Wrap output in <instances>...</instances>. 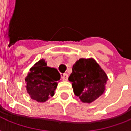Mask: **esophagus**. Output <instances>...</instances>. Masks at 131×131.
I'll return each instance as SVG.
<instances>
[{
    "label": "esophagus",
    "mask_w": 131,
    "mask_h": 131,
    "mask_svg": "<svg viewBox=\"0 0 131 131\" xmlns=\"http://www.w3.org/2000/svg\"><path fill=\"white\" fill-rule=\"evenodd\" d=\"M62 78L63 81H67V80H68V74H63L62 75Z\"/></svg>",
    "instance_id": "34e87169"
}]
</instances>
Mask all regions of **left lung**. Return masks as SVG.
Instances as JSON below:
<instances>
[{
	"label": "left lung",
	"mask_w": 131,
	"mask_h": 131,
	"mask_svg": "<svg viewBox=\"0 0 131 131\" xmlns=\"http://www.w3.org/2000/svg\"><path fill=\"white\" fill-rule=\"evenodd\" d=\"M108 77L93 58H81L73 65L69 77L74 94L90 104L104 93Z\"/></svg>",
	"instance_id": "obj_1"
}]
</instances>
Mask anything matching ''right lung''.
Returning <instances> with one entry per match:
<instances>
[{
	"label": "right lung",
	"mask_w": 131,
	"mask_h": 131,
	"mask_svg": "<svg viewBox=\"0 0 131 131\" xmlns=\"http://www.w3.org/2000/svg\"><path fill=\"white\" fill-rule=\"evenodd\" d=\"M60 79V74L55 68L47 66L44 59L35 63L26 78V89L31 98L44 102L53 97Z\"/></svg>",
	"instance_id": "obj_1"
}]
</instances>
